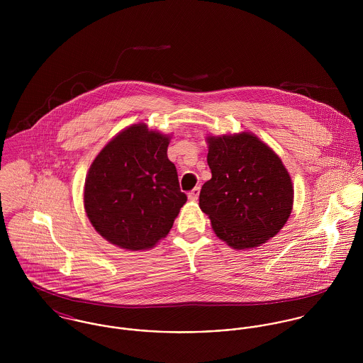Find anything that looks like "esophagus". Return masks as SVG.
Segmentation results:
<instances>
[{"mask_svg":"<svg viewBox=\"0 0 363 363\" xmlns=\"http://www.w3.org/2000/svg\"><path fill=\"white\" fill-rule=\"evenodd\" d=\"M200 196V187H194L190 193H189V200L190 201H197Z\"/></svg>","mask_w":363,"mask_h":363,"instance_id":"esophagus-1","label":"esophagus"}]
</instances>
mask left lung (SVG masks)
<instances>
[{
    "instance_id": "8db88e82",
    "label": "left lung",
    "mask_w": 363,
    "mask_h": 363,
    "mask_svg": "<svg viewBox=\"0 0 363 363\" xmlns=\"http://www.w3.org/2000/svg\"><path fill=\"white\" fill-rule=\"evenodd\" d=\"M212 177L200 193V208L215 235L230 247L255 249L286 223L292 180L282 160L252 133L208 137Z\"/></svg>"
}]
</instances>
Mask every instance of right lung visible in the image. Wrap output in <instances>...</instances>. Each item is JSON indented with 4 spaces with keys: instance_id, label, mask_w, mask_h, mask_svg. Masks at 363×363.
<instances>
[{
    "instance_id": "right-lung-1",
    "label": "right lung",
    "mask_w": 363,
    "mask_h": 363,
    "mask_svg": "<svg viewBox=\"0 0 363 363\" xmlns=\"http://www.w3.org/2000/svg\"><path fill=\"white\" fill-rule=\"evenodd\" d=\"M169 137L134 124L92 162L84 191L86 215L104 239L125 250L154 247L187 201L167 157Z\"/></svg>"
}]
</instances>
